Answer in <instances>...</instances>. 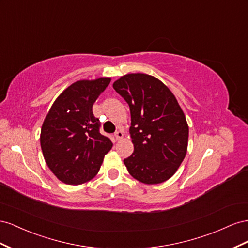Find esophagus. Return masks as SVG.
<instances>
[{"label": "esophagus", "instance_id": "34e87169", "mask_svg": "<svg viewBox=\"0 0 248 248\" xmlns=\"http://www.w3.org/2000/svg\"><path fill=\"white\" fill-rule=\"evenodd\" d=\"M114 137H115L116 140H120V139H122V138L124 137V133H123L122 131H117V132H115V134H114Z\"/></svg>", "mask_w": 248, "mask_h": 248}]
</instances>
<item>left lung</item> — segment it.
<instances>
[{
	"instance_id": "1",
	"label": "left lung",
	"mask_w": 248,
	"mask_h": 248,
	"mask_svg": "<svg viewBox=\"0 0 248 248\" xmlns=\"http://www.w3.org/2000/svg\"><path fill=\"white\" fill-rule=\"evenodd\" d=\"M128 103L134 153L124 160L134 179L147 185L170 179L185 158L189 128L167 86L145 74H129L113 83Z\"/></svg>"
}]
</instances>
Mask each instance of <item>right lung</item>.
Returning <instances> with one entry per match:
<instances>
[{
    "mask_svg": "<svg viewBox=\"0 0 248 248\" xmlns=\"http://www.w3.org/2000/svg\"><path fill=\"white\" fill-rule=\"evenodd\" d=\"M110 78L78 81L57 97L41 128L40 145L48 168L68 185L95 176L113 143L100 133L93 106Z\"/></svg>",
    "mask_w": 248,
    "mask_h": 248,
    "instance_id": "add662e5",
    "label": "right lung"
}]
</instances>
